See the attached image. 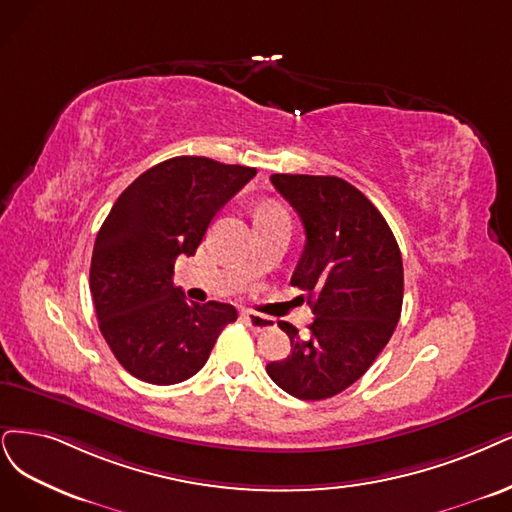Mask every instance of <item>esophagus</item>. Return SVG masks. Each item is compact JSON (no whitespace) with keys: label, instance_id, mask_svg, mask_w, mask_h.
<instances>
[{"label":"esophagus","instance_id":"34e87169","mask_svg":"<svg viewBox=\"0 0 512 512\" xmlns=\"http://www.w3.org/2000/svg\"><path fill=\"white\" fill-rule=\"evenodd\" d=\"M244 323L249 325L253 331H270V329H274L276 327V323L272 318H268V316H263V314H257V312H251V310H246L244 314Z\"/></svg>","mask_w":512,"mask_h":512}]
</instances>
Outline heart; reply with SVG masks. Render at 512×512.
Instances as JSON below:
<instances>
[{
	"label": "heart",
	"instance_id": "1",
	"mask_svg": "<svg viewBox=\"0 0 512 512\" xmlns=\"http://www.w3.org/2000/svg\"><path fill=\"white\" fill-rule=\"evenodd\" d=\"M257 217H259V223H263V221H274V219H289L285 208H282L280 204H274V202L263 204V206L259 208Z\"/></svg>",
	"mask_w": 512,
	"mask_h": 512
}]
</instances>
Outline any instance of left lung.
Here are the masks:
<instances>
[{"label":"left lung","mask_w":512,"mask_h":512,"mask_svg":"<svg viewBox=\"0 0 512 512\" xmlns=\"http://www.w3.org/2000/svg\"><path fill=\"white\" fill-rule=\"evenodd\" d=\"M270 179L304 223L306 244L291 285L306 293L316 318L304 337L280 320L291 354L266 371L295 399H329L367 373L399 323L401 251L382 213L348 181L318 175Z\"/></svg>","instance_id":"left-lung-1"}]
</instances>
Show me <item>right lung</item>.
I'll list each match as a JSON object with an SVG mask.
<instances>
[{
    "label": "right lung",
    "mask_w": 512,
    "mask_h": 512,
    "mask_svg": "<svg viewBox=\"0 0 512 512\" xmlns=\"http://www.w3.org/2000/svg\"><path fill=\"white\" fill-rule=\"evenodd\" d=\"M255 175L251 166L179 156L145 170L111 206L94 240L90 293L105 342L137 380H189L238 318L230 304L187 301L173 274L175 259L196 253L221 206Z\"/></svg>",
    "instance_id": "right-lung-1"
}]
</instances>
